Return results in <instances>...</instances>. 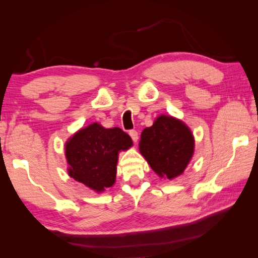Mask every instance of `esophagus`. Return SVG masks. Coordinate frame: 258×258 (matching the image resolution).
Returning a JSON list of instances; mask_svg holds the SVG:
<instances>
[{
	"label": "esophagus",
	"mask_w": 258,
	"mask_h": 258,
	"mask_svg": "<svg viewBox=\"0 0 258 258\" xmlns=\"http://www.w3.org/2000/svg\"><path fill=\"white\" fill-rule=\"evenodd\" d=\"M130 135H131V138H132V140L134 142H137L138 140H139V134H138V132L135 130H131L130 131Z\"/></svg>",
	"instance_id": "esophagus-1"
}]
</instances>
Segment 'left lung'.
Listing matches in <instances>:
<instances>
[{
	"instance_id": "left-lung-1",
	"label": "left lung",
	"mask_w": 258,
	"mask_h": 258,
	"mask_svg": "<svg viewBox=\"0 0 258 258\" xmlns=\"http://www.w3.org/2000/svg\"><path fill=\"white\" fill-rule=\"evenodd\" d=\"M195 140L181 120L159 116L150 127L142 131L140 151L160 177L168 180L184 171L194 155Z\"/></svg>"
}]
</instances>
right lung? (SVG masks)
Segmentation results:
<instances>
[{"instance_id": "obj_1", "label": "right lung", "mask_w": 258, "mask_h": 258, "mask_svg": "<svg viewBox=\"0 0 258 258\" xmlns=\"http://www.w3.org/2000/svg\"><path fill=\"white\" fill-rule=\"evenodd\" d=\"M132 145L130 135L119 127L104 128L94 123L82 128L66 143L69 176L103 191L115 183L118 152Z\"/></svg>"}]
</instances>
